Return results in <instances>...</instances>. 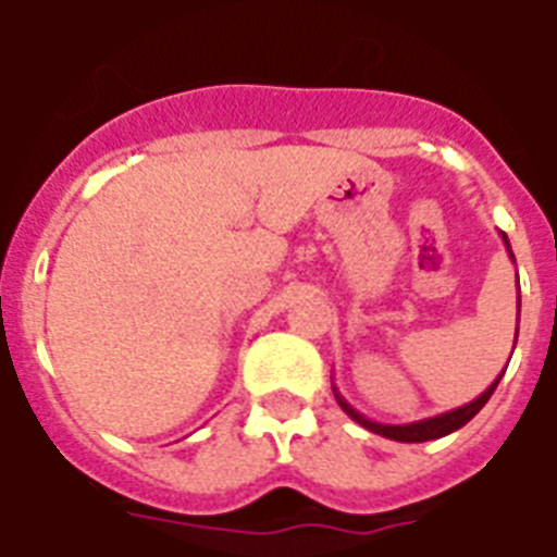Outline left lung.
<instances>
[{
	"mask_svg": "<svg viewBox=\"0 0 557 557\" xmlns=\"http://www.w3.org/2000/svg\"><path fill=\"white\" fill-rule=\"evenodd\" d=\"M503 236V245H506V251H509L511 262H515V253H511V245H509V236ZM518 321H520V286H518ZM515 344H518V335H515ZM509 367V364H506ZM506 372V370H503ZM503 372L497 375V379L488 384V387L480 393V396L474 398V401H468V405L462 407H454V410H448V413H440V416H428V419H419V422H407V424H384V422H372V419H367L364 413H358L356 407L349 405L347 398L341 396L338 387L332 384V393H335V398H338L341 410L349 416V419H356L361 428H367V431L379 433V436H387V440H396V442H428V440H440V436H448V433L459 431L462 424H468L471 419H474L480 410L485 407V401L492 398V393L497 389V384H500Z\"/></svg>",
	"mask_w": 557,
	"mask_h": 557,
	"instance_id": "8db88e82",
	"label": "left lung"
}]
</instances>
